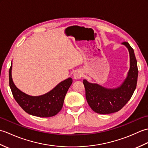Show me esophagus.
<instances>
[{"instance_id":"esophagus-1","label":"esophagus","mask_w":148,"mask_h":148,"mask_svg":"<svg viewBox=\"0 0 148 148\" xmlns=\"http://www.w3.org/2000/svg\"><path fill=\"white\" fill-rule=\"evenodd\" d=\"M83 76V73L81 71H76L74 73V78L76 79H79Z\"/></svg>"}]
</instances>
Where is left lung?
<instances>
[{
    "instance_id": "1",
    "label": "left lung",
    "mask_w": 148,
    "mask_h": 148,
    "mask_svg": "<svg viewBox=\"0 0 148 148\" xmlns=\"http://www.w3.org/2000/svg\"><path fill=\"white\" fill-rule=\"evenodd\" d=\"M130 54V69L124 82L116 88H106L98 84L83 80L86 99L93 111L101 114H111L121 109L132 96L138 77L137 60L133 48L127 42H122Z\"/></svg>"
}]
</instances>
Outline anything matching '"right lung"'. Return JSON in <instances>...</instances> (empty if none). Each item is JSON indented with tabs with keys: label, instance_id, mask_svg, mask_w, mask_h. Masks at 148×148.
Returning a JSON list of instances; mask_svg holds the SVG:
<instances>
[{
	"label": "right lung",
	"instance_id": "1",
	"mask_svg": "<svg viewBox=\"0 0 148 148\" xmlns=\"http://www.w3.org/2000/svg\"><path fill=\"white\" fill-rule=\"evenodd\" d=\"M12 64L9 71V86L16 101L28 114L41 118L55 116L62 109L66 93L72 83L71 77L62 81L54 88L40 96H30L15 86L11 75Z\"/></svg>",
	"mask_w": 148,
	"mask_h": 148
}]
</instances>
